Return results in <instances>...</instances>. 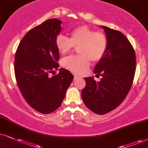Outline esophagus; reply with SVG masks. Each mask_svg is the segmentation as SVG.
I'll use <instances>...</instances> for the list:
<instances>
[{
  "label": "esophagus",
  "mask_w": 148,
  "mask_h": 148,
  "mask_svg": "<svg viewBox=\"0 0 148 148\" xmlns=\"http://www.w3.org/2000/svg\"><path fill=\"white\" fill-rule=\"evenodd\" d=\"M74 77H75V79H78V78H79V76H77V75H75Z\"/></svg>",
  "instance_id": "34e87169"
}]
</instances>
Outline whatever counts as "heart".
Listing matches in <instances>:
<instances>
[{
    "mask_svg": "<svg viewBox=\"0 0 148 148\" xmlns=\"http://www.w3.org/2000/svg\"><path fill=\"white\" fill-rule=\"evenodd\" d=\"M56 48L60 53H68L78 47L79 55L64 58L62 65L76 74L84 73L90 65V60L98 62L104 58L108 47V40L101 32H95L86 25L77 27L71 31L70 38L59 34L56 38Z\"/></svg>",
    "mask_w": 148,
    "mask_h": 148,
    "instance_id": "b5f03b06",
    "label": "heart"
}]
</instances>
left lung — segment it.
<instances>
[{
  "mask_svg": "<svg viewBox=\"0 0 148 148\" xmlns=\"http://www.w3.org/2000/svg\"><path fill=\"white\" fill-rule=\"evenodd\" d=\"M108 47L104 58L94 70L99 82L92 77H84L82 97L86 106L97 114H103L117 108L125 99L132 86L136 71L134 48L124 34L105 26Z\"/></svg>",
  "mask_w": 148,
  "mask_h": 148,
  "instance_id": "8db88e82",
  "label": "left lung"
}]
</instances>
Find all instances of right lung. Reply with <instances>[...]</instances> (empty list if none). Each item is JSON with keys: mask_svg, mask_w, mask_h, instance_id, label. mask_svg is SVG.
<instances>
[{"mask_svg": "<svg viewBox=\"0 0 148 148\" xmlns=\"http://www.w3.org/2000/svg\"><path fill=\"white\" fill-rule=\"evenodd\" d=\"M62 21L47 20L25 34L18 45L14 73L20 90L29 105L42 114L58 109L64 99L73 75L65 69L58 70L60 59L56 38L61 32Z\"/></svg>", "mask_w": 148, "mask_h": 148, "instance_id": "right-lung-1", "label": "right lung"}]
</instances>
